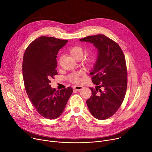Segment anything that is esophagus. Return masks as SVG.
Returning a JSON list of instances; mask_svg holds the SVG:
<instances>
[{
  "mask_svg": "<svg viewBox=\"0 0 152 152\" xmlns=\"http://www.w3.org/2000/svg\"><path fill=\"white\" fill-rule=\"evenodd\" d=\"M83 88V86L80 85H76L74 86V89L76 91H80Z\"/></svg>",
  "mask_w": 152,
  "mask_h": 152,
  "instance_id": "34e87169",
  "label": "esophagus"
}]
</instances>
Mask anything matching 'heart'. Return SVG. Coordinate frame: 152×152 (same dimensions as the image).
I'll use <instances>...</instances> for the list:
<instances>
[{"label":"heart","mask_w":152,"mask_h":152,"mask_svg":"<svg viewBox=\"0 0 152 152\" xmlns=\"http://www.w3.org/2000/svg\"><path fill=\"white\" fill-rule=\"evenodd\" d=\"M83 49L80 46H74L69 50V54L75 59L78 58V57H82L83 56ZM93 61V57L92 56H90L86 59V62L88 64H91ZM81 75L82 73H80V72H77V73L72 74L69 77V80L72 83H78L80 82V76Z\"/></svg>","instance_id":"b5f03b06"}]
</instances>
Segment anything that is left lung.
I'll return each instance as SVG.
<instances>
[{
  "mask_svg": "<svg viewBox=\"0 0 152 152\" xmlns=\"http://www.w3.org/2000/svg\"><path fill=\"white\" fill-rule=\"evenodd\" d=\"M80 41L90 42L98 50V56L90 74L95 89L86 101L90 113L99 120L111 117L121 106L127 90V72L121 47L104 34L89 36ZM102 87L103 90L100 89Z\"/></svg>",
  "mask_w": 152,
  "mask_h": 152,
  "instance_id": "8db88e82",
  "label": "left lung"
}]
</instances>
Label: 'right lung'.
<instances>
[{"label":"right lung","mask_w":152,"mask_h":152,"mask_svg":"<svg viewBox=\"0 0 152 152\" xmlns=\"http://www.w3.org/2000/svg\"><path fill=\"white\" fill-rule=\"evenodd\" d=\"M67 41L41 37L28 46L23 56L22 72L28 96L38 113L49 119L60 116L73 93L72 87L58 91L49 84L57 74L56 55Z\"/></svg>","instance_id":"add662e5"}]
</instances>
